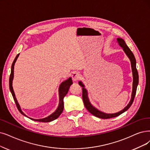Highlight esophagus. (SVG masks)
<instances>
[{
  "mask_svg": "<svg viewBox=\"0 0 150 150\" xmlns=\"http://www.w3.org/2000/svg\"><path fill=\"white\" fill-rule=\"evenodd\" d=\"M72 79H73V82H77L78 81L79 79L81 77V75L78 73H73V74H72Z\"/></svg>",
  "mask_w": 150,
  "mask_h": 150,
  "instance_id": "esophagus-1",
  "label": "esophagus"
}]
</instances>
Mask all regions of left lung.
Listing matches in <instances>:
<instances>
[{"label":"left lung","mask_w":150,"mask_h":150,"mask_svg":"<svg viewBox=\"0 0 150 150\" xmlns=\"http://www.w3.org/2000/svg\"><path fill=\"white\" fill-rule=\"evenodd\" d=\"M117 41L119 45L123 49V50L124 51L125 54H126V55L130 59V61L131 63V67H132V75H133V84H132V92L131 99L129 101V104L125 106L122 110L116 113L107 114L103 112H101L99 111L98 109L96 108H95L94 106H93L92 105L91 103V102H90L88 97V92L87 90L85 88L84 85L83 84V83L81 81L79 82V84L82 87V99L83 101V104H84L86 109L93 116L99 118H101V119H109L112 117H115L121 115L122 113L124 112L125 111H126L131 106L132 104L133 103L135 96L136 94L137 86L139 84V74H138V71L136 68V59L133 54V53L132 52V51L130 50L128 46L126 45V44H125V41L122 38H117Z\"/></svg>","instance_id":"obj_1"}]
</instances>
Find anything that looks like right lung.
Segmentation results:
<instances>
[{
	"mask_svg": "<svg viewBox=\"0 0 150 150\" xmlns=\"http://www.w3.org/2000/svg\"><path fill=\"white\" fill-rule=\"evenodd\" d=\"M19 55H20V53H18V54L16 55V57H15L14 61H13V62L12 63V65H11V74H10V79H9V87H10V92H11V94H12L13 98L14 99V101H15V102L16 103V107H17L18 110H19V111L23 115L28 117L25 115V114L21 111L20 106L18 102V101H17V100L16 98L15 94V92L13 91V86H12V81H13V75H14V65H15V62L16 61ZM71 84H73V82H72L71 77H69V78L67 80L63 81L61 83L60 86H59V90H58V91H59V105H58V106L57 108V110L54 112H53L52 115H50V116H49L48 117L43 118V119H33V118H31V117H29V118L30 119H32V120H33V121H35L43 122H51V121H52L53 120H55V119H57L59 116V115H61L62 112L63 111V108H64L63 98L66 96V95H67V93L68 92L69 87L71 86Z\"/></svg>",
	"mask_w": 150,
	"mask_h": 150,
	"instance_id": "add662e5",
	"label": "right lung"
}]
</instances>
